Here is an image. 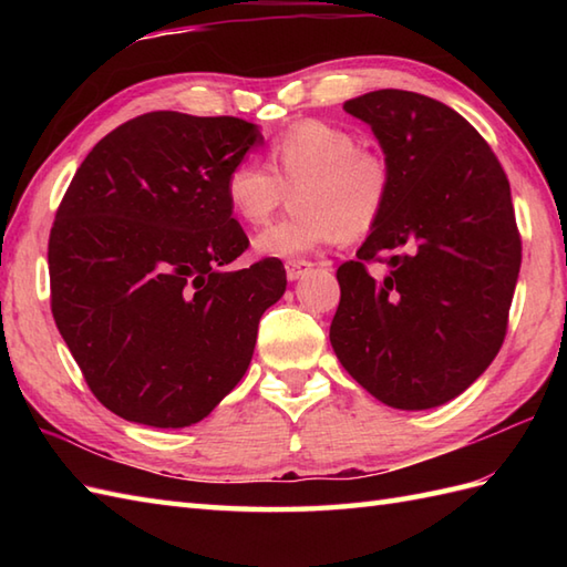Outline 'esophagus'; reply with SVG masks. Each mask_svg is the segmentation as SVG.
Returning a JSON list of instances; mask_svg holds the SVG:
<instances>
[{
  "mask_svg": "<svg viewBox=\"0 0 567 567\" xmlns=\"http://www.w3.org/2000/svg\"><path fill=\"white\" fill-rule=\"evenodd\" d=\"M285 270H287V280H299L305 272L311 270V262L309 260H287L285 262Z\"/></svg>",
  "mask_w": 567,
  "mask_h": 567,
  "instance_id": "obj_1",
  "label": "esophagus"
}]
</instances>
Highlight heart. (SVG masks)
<instances>
[{"label": "heart", "instance_id": "b5f03b06", "mask_svg": "<svg viewBox=\"0 0 567 567\" xmlns=\"http://www.w3.org/2000/svg\"><path fill=\"white\" fill-rule=\"evenodd\" d=\"M267 167L240 161L224 179V197L240 221L260 226L295 189L292 216L252 240L260 256L295 258L333 240H355L378 226L392 192V167L380 151L358 146L353 131L305 118L277 134Z\"/></svg>", "mask_w": 567, "mask_h": 567}]
</instances>
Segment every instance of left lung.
<instances>
[{
  "instance_id": "1",
  "label": "left lung",
  "mask_w": 567,
  "mask_h": 567,
  "mask_svg": "<svg viewBox=\"0 0 567 567\" xmlns=\"http://www.w3.org/2000/svg\"><path fill=\"white\" fill-rule=\"evenodd\" d=\"M343 110L392 167L378 226L336 277V358L382 404L419 412L455 400L499 353L522 268L509 179L485 138L436 100L375 90ZM382 259L372 278L364 262Z\"/></svg>"
}]
</instances>
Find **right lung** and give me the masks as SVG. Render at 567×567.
Wrapping results in <instances>:
<instances>
[{"instance_id":"1","label":"right lung","mask_w":567,"mask_h":567,"mask_svg":"<svg viewBox=\"0 0 567 567\" xmlns=\"http://www.w3.org/2000/svg\"><path fill=\"white\" fill-rule=\"evenodd\" d=\"M262 143L234 116L151 112L78 167L48 240L51 309L94 396L126 421L183 429L212 414L250 365L277 258L226 270L248 236L224 179Z\"/></svg>"}]
</instances>
